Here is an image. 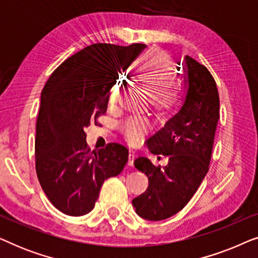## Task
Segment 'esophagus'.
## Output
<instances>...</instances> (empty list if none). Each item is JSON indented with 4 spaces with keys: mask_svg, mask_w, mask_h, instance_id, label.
Returning a JSON list of instances; mask_svg holds the SVG:
<instances>
[{
    "mask_svg": "<svg viewBox=\"0 0 258 258\" xmlns=\"http://www.w3.org/2000/svg\"><path fill=\"white\" fill-rule=\"evenodd\" d=\"M135 156H136V153L134 150H130L129 153V165H134V160H135Z\"/></svg>",
    "mask_w": 258,
    "mask_h": 258,
    "instance_id": "1",
    "label": "esophagus"
}]
</instances>
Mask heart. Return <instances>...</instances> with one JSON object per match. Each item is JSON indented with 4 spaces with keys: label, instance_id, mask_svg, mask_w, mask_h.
Instances as JSON below:
<instances>
[{
    "label": "heart",
    "instance_id": "obj_1",
    "mask_svg": "<svg viewBox=\"0 0 258 258\" xmlns=\"http://www.w3.org/2000/svg\"><path fill=\"white\" fill-rule=\"evenodd\" d=\"M175 69L164 54H155L143 58L137 67L136 76L141 82L155 91V101L161 107L172 108L177 103L182 90V82L174 80ZM122 96L121 82L112 84L109 94L110 107H117ZM148 128L147 122L137 116H130L122 123L123 134L132 143L141 141Z\"/></svg>",
    "mask_w": 258,
    "mask_h": 258
}]
</instances>
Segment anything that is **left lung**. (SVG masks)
<instances>
[{
  "label": "left lung",
  "instance_id": "1",
  "mask_svg": "<svg viewBox=\"0 0 258 258\" xmlns=\"http://www.w3.org/2000/svg\"><path fill=\"white\" fill-rule=\"evenodd\" d=\"M188 93L182 108L151 136L149 150L169 157L165 167L139 156L135 167L147 175L149 185L133 200L136 214L149 221H162L177 214L195 195L206 177L220 119V97L213 75L206 66L185 56Z\"/></svg>",
  "mask_w": 258,
  "mask_h": 258
}]
</instances>
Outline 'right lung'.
Returning a JSON list of instances; mask_svg holds the SVG:
<instances>
[{
    "label": "right lung",
    "instance_id": "1",
    "mask_svg": "<svg viewBox=\"0 0 258 258\" xmlns=\"http://www.w3.org/2000/svg\"><path fill=\"white\" fill-rule=\"evenodd\" d=\"M146 47L88 45L62 62L45 83L36 121L35 168L44 194L61 213H90L103 182L128 162L129 150L121 143L91 151L86 129L107 112L118 73Z\"/></svg>",
    "mask_w": 258,
    "mask_h": 258
}]
</instances>
